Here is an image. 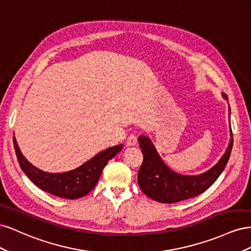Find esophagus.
I'll return each mask as SVG.
<instances>
[{"instance_id":"esophagus-1","label":"esophagus","mask_w":251,"mask_h":251,"mask_svg":"<svg viewBox=\"0 0 251 251\" xmlns=\"http://www.w3.org/2000/svg\"><path fill=\"white\" fill-rule=\"evenodd\" d=\"M136 143H137V136L134 135V134H131L126 139V146L133 147V146H135Z\"/></svg>"}]
</instances>
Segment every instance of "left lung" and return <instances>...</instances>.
Instances as JSON below:
<instances>
[{
	"instance_id": "1",
	"label": "left lung",
	"mask_w": 251,
	"mask_h": 251,
	"mask_svg": "<svg viewBox=\"0 0 251 251\" xmlns=\"http://www.w3.org/2000/svg\"><path fill=\"white\" fill-rule=\"evenodd\" d=\"M223 97L228 100L225 94ZM230 136L224 155L211 169L196 176H185L172 171L159 156L151 139L141 135L138 138L143 154V161L138 172L140 189L149 198L161 203H176L199 196L214 184L228 162L233 146L232 133Z\"/></svg>"
}]
</instances>
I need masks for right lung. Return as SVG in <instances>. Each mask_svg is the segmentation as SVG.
I'll list each match as a JSON object with an SVG mask.
<instances>
[{
  "mask_svg": "<svg viewBox=\"0 0 251 251\" xmlns=\"http://www.w3.org/2000/svg\"><path fill=\"white\" fill-rule=\"evenodd\" d=\"M13 146L22 171L37 187L60 198L71 200L81 198L92 191L100 180L104 166L124 148L123 144L109 148L69 172L47 173L35 168L23 156L14 136Z\"/></svg>",
  "mask_w": 251,
  "mask_h": 251,
  "instance_id": "1",
  "label": "right lung"
}]
</instances>
